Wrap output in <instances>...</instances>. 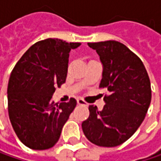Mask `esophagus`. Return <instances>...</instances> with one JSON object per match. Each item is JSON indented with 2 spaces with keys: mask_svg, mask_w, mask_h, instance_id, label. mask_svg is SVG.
Here are the masks:
<instances>
[{
  "mask_svg": "<svg viewBox=\"0 0 161 161\" xmlns=\"http://www.w3.org/2000/svg\"><path fill=\"white\" fill-rule=\"evenodd\" d=\"M76 103H77V104H80V105H87V103L84 101L82 98H77L76 99Z\"/></svg>",
  "mask_w": 161,
  "mask_h": 161,
  "instance_id": "34e87169",
  "label": "esophagus"
}]
</instances>
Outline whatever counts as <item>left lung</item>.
Listing matches in <instances>:
<instances>
[{
    "label": "left lung",
    "instance_id": "left-lung-1",
    "mask_svg": "<svg viewBox=\"0 0 161 161\" xmlns=\"http://www.w3.org/2000/svg\"><path fill=\"white\" fill-rule=\"evenodd\" d=\"M100 57V87L108 94L102 111L90 105L82 122L84 134L97 146L115 147L126 142L140 127L151 101L150 81L142 61L115 40L87 43Z\"/></svg>",
    "mask_w": 161,
    "mask_h": 161
}]
</instances>
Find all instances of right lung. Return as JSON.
Listing matches in <instances>:
<instances>
[{"label":"right lung","mask_w":161,"mask_h":161,"mask_svg":"<svg viewBox=\"0 0 161 161\" xmlns=\"http://www.w3.org/2000/svg\"><path fill=\"white\" fill-rule=\"evenodd\" d=\"M81 43L47 39L32 45L17 62L8 84V111L19 141L32 150H47L59 139L76 105L55 103L56 87L66 82L71 49Z\"/></svg>","instance_id":"obj_1"}]
</instances>
